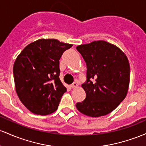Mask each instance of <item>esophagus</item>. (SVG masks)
Masks as SVG:
<instances>
[{
	"mask_svg": "<svg viewBox=\"0 0 146 146\" xmlns=\"http://www.w3.org/2000/svg\"><path fill=\"white\" fill-rule=\"evenodd\" d=\"M77 86H78V84L76 83H73L72 84V85H70V88H77Z\"/></svg>",
	"mask_w": 146,
	"mask_h": 146,
	"instance_id": "1",
	"label": "esophagus"
}]
</instances>
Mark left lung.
<instances>
[{
  "mask_svg": "<svg viewBox=\"0 0 146 146\" xmlns=\"http://www.w3.org/2000/svg\"><path fill=\"white\" fill-rule=\"evenodd\" d=\"M87 65L82 84L86 99L76 104L80 112L99 117L112 112L124 100L130 83V64L119 47L104 40L78 45Z\"/></svg>",
  "mask_w": 146,
  "mask_h": 146,
  "instance_id": "obj_1",
  "label": "left lung"
}]
</instances>
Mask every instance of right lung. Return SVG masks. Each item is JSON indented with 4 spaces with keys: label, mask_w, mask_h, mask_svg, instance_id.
I'll use <instances>...</instances> for the list:
<instances>
[{
    "label": "right lung",
    "mask_w": 146,
    "mask_h": 146,
    "mask_svg": "<svg viewBox=\"0 0 146 146\" xmlns=\"http://www.w3.org/2000/svg\"><path fill=\"white\" fill-rule=\"evenodd\" d=\"M72 44L39 39L27 45L13 67L16 91L30 112L47 115L58 108L67 91L59 78V60Z\"/></svg>",
    "instance_id": "1"
}]
</instances>
